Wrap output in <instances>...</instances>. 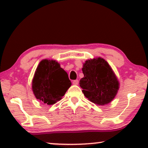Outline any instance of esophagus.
<instances>
[{"mask_svg":"<svg viewBox=\"0 0 148 148\" xmlns=\"http://www.w3.org/2000/svg\"><path fill=\"white\" fill-rule=\"evenodd\" d=\"M78 83H79V82H78L77 79L73 81V85H77Z\"/></svg>","mask_w":148,"mask_h":148,"instance_id":"1","label":"esophagus"}]
</instances>
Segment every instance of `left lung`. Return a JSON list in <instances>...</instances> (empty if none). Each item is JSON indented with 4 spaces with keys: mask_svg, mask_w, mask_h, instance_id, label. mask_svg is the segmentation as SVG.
Instances as JSON below:
<instances>
[{
    "mask_svg": "<svg viewBox=\"0 0 148 148\" xmlns=\"http://www.w3.org/2000/svg\"><path fill=\"white\" fill-rule=\"evenodd\" d=\"M84 77L79 81L84 96L98 105L110 103L118 92L119 82L112 68L100 57L87 60L82 68Z\"/></svg>",
    "mask_w": 148,
    "mask_h": 148,
    "instance_id": "1",
    "label": "left lung"
}]
</instances>
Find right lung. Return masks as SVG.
Masks as SVG:
<instances>
[{"instance_id":"add662e5","label":"right lung","mask_w":148,"mask_h":148,"mask_svg":"<svg viewBox=\"0 0 148 148\" xmlns=\"http://www.w3.org/2000/svg\"><path fill=\"white\" fill-rule=\"evenodd\" d=\"M71 86L67 73L54 60H42L32 80V90L36 98L48 105L61 100Z\"/></svg>"}]
</instances>
